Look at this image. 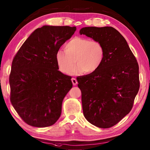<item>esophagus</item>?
I'll return each instance as SVG.
<instances>
[{"label":"esophagus","instance_id":"obj_1","mask_svg":"<svg viewBox=\"0 0 150 150\" xmlns=\"http://www.w3.org/2000/svg\"><path fill=\"white\" fill-rule=\"evenodd\" d=\"M71 81H72V83H73V84L74 85V86L77 85V84L78 83V82H77V79H76L75 78H72V79H71Z\"/></svg>","mask_w":150,"mask_h":150}]
</instances>
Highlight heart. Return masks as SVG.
I'll return each mask as SVG.
<instances>
[{
	"label": "heart",
	"mask_w": 150,
	"mask_h": 150,
	"mask_svg": "<svg viewBox=\"0 0 150 150\" xmlns=\"http://www.w3.org/2000/svg\"><path fill=\"white\" fill-rule=\"evenodd\" d=\"M104 57V47L100 42L77 37L65 44L64 51H57L55 60L60 71L64 74L72 71L75 63L78 64L73 73L81 74L97 71L103 64Z\"/></svg>",
	"instance_id": "heart-1"
}]
</instances>
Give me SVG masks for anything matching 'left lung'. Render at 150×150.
Returning a JSON list of instances; mask_svg holds the SVG:
<instances>
[{"mask_svg":"<svg viewBox=\"0 0 150 150\" xmlns=\"http://www.w3.org/2000/svg\"><path fill=\"white\" fill-rule=\"evenodd\" d=\"M103 44L105 57L97 71L77 78L86 119L108 128L131 111L139 90V65L119 31L113 27H84L79 31Z\"/></svg>","mask_w":150,"mask_h":150,"instance_id":"obj_1","label":"left lung"}]
</instances>
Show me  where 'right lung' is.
I'll list each match as a JSON object with an SVG mask.
<instances>
[{
    "label": "right lung",
    "instance_id": "add662e5",
    "mask_svg": "<svg viewBox=\"0 0 150 150\" xmlns=\"http://www.w3.org/2000/svg\"><path fill=\"white\" fill-rule=\"evenodd\" d=\"M76 27L45 25L28 37L12 62L10 100L22 119L44 128L61 115L64 98L73 84L70 76L59 70L55 55Z\"/></svg>",
    "mask_w": 150,
    "mask_h": 150
}]
</instances>
